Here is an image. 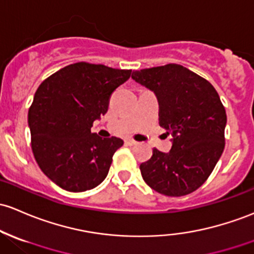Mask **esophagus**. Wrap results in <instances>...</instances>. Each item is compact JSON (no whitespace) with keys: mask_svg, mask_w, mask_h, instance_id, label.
Here are the masks:
<instances>
[{"mask_svg":"<svg viewBox=\"0 0 254 254\" xmlns=\"http://www.w3.org/2000/svg\"><path fill=\"white\" fill-rule=\"evenodd\" d=\"M125 141H126L127 145H135V144H137V141L133 140V139H129V138L126 139V140H125Z\"/></svg>","mask_w":254,"mask_h":254,"instance_id":"1","label":"esophagus"}]
</instances>
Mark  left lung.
<instances>
[{"instance_id": "1", "label": "left lung", "mask_w": 254, "mask_h": 254, "mask_svg": "<svg viewBox=\"0 0 254 254\" xmlns=\"http://www.w3.org/2000/svg\"><path fill=\"white\" fill-rule=\"evenodd\" d=\"M132 78L154 92L160 126L172 134L168 152L152 150L140 165L144 182L166 196H184L201 187L224 150L226 114L214 87L178 64L133 71Z\"/></svg>"}]
</instances>
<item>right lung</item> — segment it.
Returning a JSON list of instances; mask_svg holds the SVG:
<instances>
[{
  "label": "right lung",
  "instance_id": "obj_1",
  "mask_svg": "<svg viewBox=\"0 0 254 254\" xmlns=\"http://www.w3.org/2000/svg\"><path fill=\"white\" fill-rule=\"evenodd\" d=\"M130 72L81 62L63 67L37 88L28 115L32 152L41 171L62 189L86 191L108 176L124 140L103 139L91 128Z\"/></svg>",
  "mask_w": 254,
  "mask_h": 254
}]
</instances>
